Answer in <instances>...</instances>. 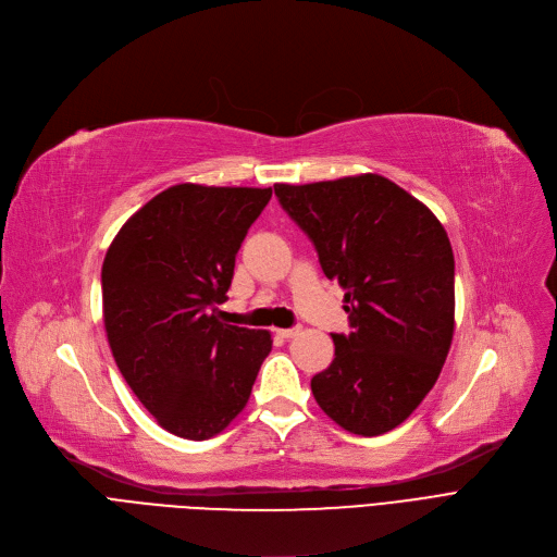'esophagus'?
Masks as SVG:
<instances>
[{"label":"esophagus","mask_w":557,"mask_h":557,"mask_svg":"<svg viewBox=\"0 0 557 557\" xmlns=\"http://www.w3.org/2000/svg\"><path fill=\"white\" fill-rule=\"evenodd\" d=\"M300 334V327H288V330H277V336L280 338H294V336H298Z\"/></svg>","instance_id":"obj_1"}]
</instances>
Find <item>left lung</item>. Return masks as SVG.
<instances>
[{"instance_id": "1", "label": "left lung", "mask_w": 557, "mask_h": 557, "mask_svg": "<svg viewBox=\"0 0 557 557\" xmlns=\"http://www.w3.org/2000/svg\"><path fill=\"white\" fill-rule=\"evenodd\" d=\"M327 280L345 290L349 334L311 379L318 406L345 431L382 435L437 382L454 338V252L424 202L384 175L275 185Z\"/></svg>"}]
</instances>
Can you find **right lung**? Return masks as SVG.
Returning <instances> with one entry per match:
<instances>
[{
	"label": "right lung",
	"mask_w": 557,
	"mask_h": 557,
	"mask_svg": "<svg viewBox=\"0 0 557 557\" xmlns=\"http://www.w3.org/2000/svg\"><path fill=\"white\" fill-rule=\"evenodd\" d=\"M273 189L173 185L112 239L103 325L116 368L158 424L187 441L221 433L248 404L273 341L221 323L248 227Z\"/></svg>",
	"instance_id": "obj_1"
}]
</instances>
